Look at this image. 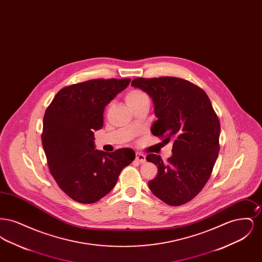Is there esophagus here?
Instances as JSON below:
<instances>
[{
  "instance_id": "34e87169",
  "label": "esophagus",
  "mask_w": 262,
  "mask_h": 262,
  "mask_svg": "<svg viewBox=\"0 0 262 262\" xmlns=\"http://www.w3.org/2000/svg\"><path fill=\"white\" fill-rule=\"evenodd\" d=\"M136 160L138 161V162L144 163L146 161V157H145V155H144L143 153L137 152V153H136Z\"/></svg>"
}]
</instances>
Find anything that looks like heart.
Returning a JSON list of instances; mask_svg holds the SVG:
<instances>
[{
	"label": "heart",
	"instance_id": "b5f03b06",
	"mask_svg": "<svg viewBox=\"0 0 262 262\" xmlns=\"http://www.w3.org/2000/svg\"><path fill=\"white\" fill-rule=\"evenodd\" d=\"M125 101L127 103V105L133 109L137 106H139L141 104H145V103H150L149 96L142 90L137 89V88H133L129 89L126 93H125Z\"/></svg>",
	"mask_w": 262,
	"mask_h": 262
}]
</instances>
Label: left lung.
I'll use <instances>...</instances> for the list:
<instances>
[{
	"label": "left lung",
	"mask_w": 262,
	"mask_h": 262,
	"mask_svg": "<svg viewBox=\"0 0 262 262\" xmlns=\"http://www.w3.org/2000/svg\"><path fill=\"white\" fill-rule=\"evenodd\" d=\"M132 85L153 100L157 120L151 126L152 135L173 141V155L167 162L156 154L146 156L158 167L149 188L169 205L185 204L200 193L211 176L220 149L219 118L205 91L186 79L137 77Z\"/></svg>",
	"instance_id": "obj_1"
}]
</instances>
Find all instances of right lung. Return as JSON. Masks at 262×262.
<instances>
[{"label": "right lung", "mask_w": 262, "mask_h": 262, "mask_svg": "<svg viewBox=\"0 0 262 262\" xmlns=\"http://www.w3.org/2000/svg\"><path fill=\"white\" fill-rule=\"evenodd\" d=\"M129 78H98L62 88L43 118L42 145L50 173L72 200L94 203L115 187L135 151L95 149L94 130L103 126L105 106L124 90Z\"/></svg>", "instance_id": "right-lung-1"}]
</instances>
